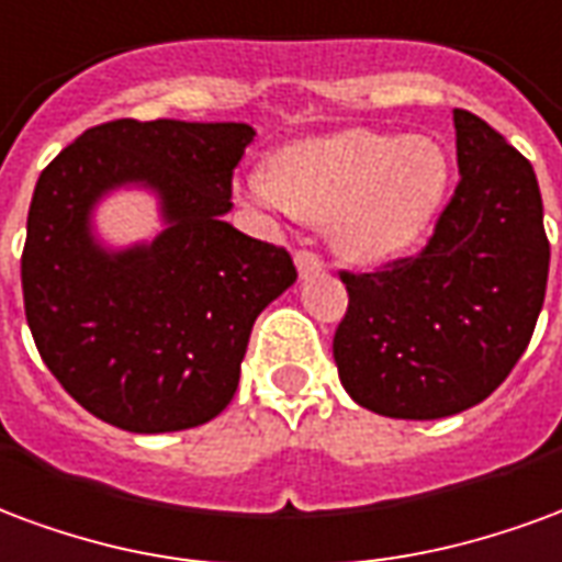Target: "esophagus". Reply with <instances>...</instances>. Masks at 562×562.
I'll return each instance as SVG.
<instances>
[{"label": "esophagus", "mask_w": 562, "mask_h": 562, "mask_svg": "<svg viewBox=\"0 0 562 562\" xmlns=\"http://www.w3.org/2000/svg\"><path fill=\"white\" fill-rule=\"evenodd\" d=\"M296 269H299V276L302 278H308L314 276V272H323V260L317 257V254H311V251H296Z\"/></svg>", "instance_id": "1"}]
</instances>
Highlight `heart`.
<instances>
[{"label":"heart","mask_w":562,"mask_h":562,"mask_svg":"<svg viewBox=\"0 0 562 562\" xmlns=\"http://www.w3.org/2000/svg\"><path fill=\"white\" fill-rule=\"evenodd\" d=\"M449 188V158L431 137L341 131L276 151L272 176L251 173L257 206L331 224L335 251L359 266L398 260L428 233Z\"/></svg>","instance_id":"heart-1"}]
</instances>
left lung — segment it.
Masks as SVG:
<instances>
[{
    "label": "left lung",
    "instance_id": "8db88e82",
    "mask_svg": "<svg viewBox=\"0 0 562 562\" xmlns=\"http://www.w3.org/2000/svg\"><path fill=\"white\" fill-rule=\"evenodd\" d=\"M461 182L428 248L386 272L347 276L331 353L347 395L389 419H443L485 401L530 344L548 281L533 164L454 110Z\"/></svg>",
    "mask_w": 562,
    "mask_h": 562
}]
</instances>
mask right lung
Wrapping results in <instances>:
<instances>
[{"mask_svg": "<svg viewBox=\"0 0 562 562\" xmlns=\"http://www.w3.org/2000/svg\"><path fill=\"white\" fill-rule=\"evenodd\" d=\"M245 122L116 119L83 131L38 176L23 302L32 338L80 407L131 434L215 419L236 395L254 321L296 281L284 248L224 221ZM156 200L162 231L110 246L97 206Z\"/></svg>", "mask_w": 562, "mask_h": 562, "instance_id": "1", "label": "right lung"}]
</instances>
